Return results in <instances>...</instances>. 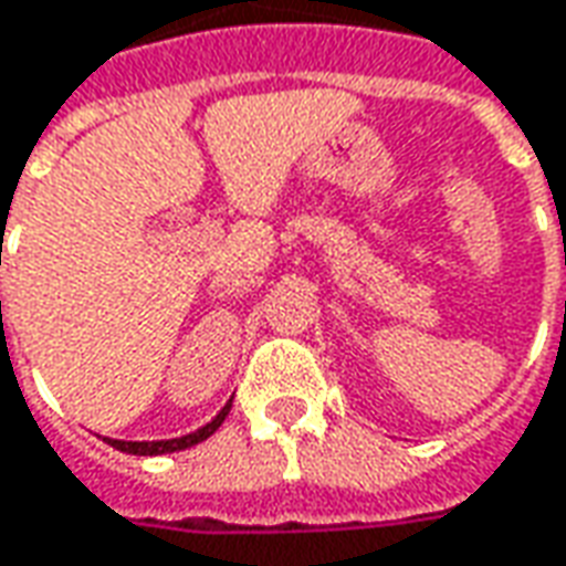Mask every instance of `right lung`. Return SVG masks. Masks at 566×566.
Wrapping results in <instances>:
<instances>
[{"instance_id":"obj_1","label":"right lung","mask_w":566,"mask_h":566,"mask_svg":"<svg viewBox=\"0 0 566 566\" xmlns=\"http://www.w3.org/2000/svg\"><path fill=\"white\" fill-rule=\"evenodd\" d=\"M232 409V402L222 409V412L210 421V424H203L201 430H195V433H188V437H179V440H157V443H126V440H107V443L114 446V449H120V452H129V455H167V452H179V449H188V446L201 443L207 440L210 433H217V428L226 421V415Z\"/></svg>"}]
</instances>
